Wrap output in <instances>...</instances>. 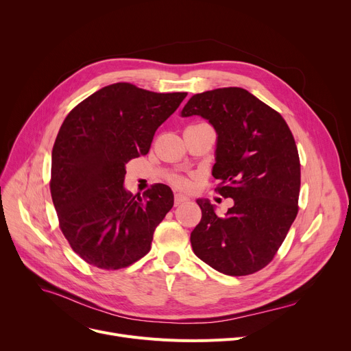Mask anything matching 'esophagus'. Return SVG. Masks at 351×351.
I'll return each instance as SVG.
<instances>
[{"instance_id":"34e87169","label":"esophagus","mask_w":351,"mask_h":351,"mask_svg":"<svg viewBox=\"0 0 351 351\" xmlns=\"http://www.w3.org/2000/svg\"><path fill=\"white\" fill-rule=\"evenodd\" d=\"M185 202H188V197H185V196H182V195H175V206H180L182 204H185Z\"/></svg>"}]
</instances>
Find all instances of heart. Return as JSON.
I'll return each instance as SVG.
<instances>
[{"label":"heart","instance_id":"b5f03b06","mask_svg":"<svg viewBox=\"0 0 351 351\" xmlns=\"http://www.w3.org/2000/svg\"><path fill=\"white\" fill-rule=\"evenodd\" d=\"M172 183H173V185H175L178 189H180V191H188V189L191 188V180L186 179V178H182V176L173 178Z\"/></svg>","mask_w":351,"mask_h":351}]
</instances>
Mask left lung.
I'll use <instances>...</instances> for the list:
<instances>
[{
  "instance_id": "1",
  "label": "left lung",
  "mask_w": 351,
  "mask_h": 351,
  "mask_svg": "<svg viewBox=\"0 0 351 351\" xmlns=\"http://www.w3.org/2000/svg\"><path fill=\"white\" fill-rule=\"evenodd\" d=\"M208 119L217 134L212 175L216 192L234 205L223 217L199 199V225L191 233L195 254L228 276L267 266L299 212L300 159L283 117L237 86L193 95L182 117Z\"/></svg>"
}]
</instances>
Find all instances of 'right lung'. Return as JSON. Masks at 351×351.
Wrapping results in <instances>:
<instances>
[{"label": "right lung", "instance_id": "1", "mask_svg": "<svg viewBox=\"0 0 351 351\" xmlns=\"http://www.w3.org/2000/svg\"><path fill=\"white\" fill-rule=\"evenodd\" d=\"M186 95L118 82L80 102L62 122L52 147L49 189L60 228L86 263L118 270L151 250L173 193L163 183L142 196L126 192L125 165L149 152L156 129Z\"/></svg>", "mask_w": 351, "mask_h": 351}]
</instances>
